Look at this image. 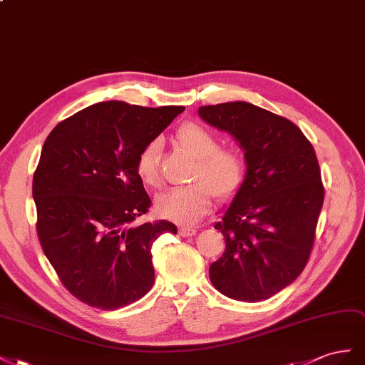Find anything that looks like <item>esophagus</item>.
Masks as SVG:
<instances>
[{"mask_svg": "<svg viewBox=\"0 0 365 365\" xmlns=\"http://www.w3.org/2000/svg\"><path fill=\"white\" fill-rule=\"evenodd\" d=\"M195 229H192V227H180L179 229V234L182 235V237H192V235H195Z\"/></svg>", "mask_w": 365, "mask_h": 365, "instance_id": "1", "label": "esophagus"}]
</instances>
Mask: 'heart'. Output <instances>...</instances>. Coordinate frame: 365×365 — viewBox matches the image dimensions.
Wrapping results in <instances>:
<instances>
[{"instance_id":"obj_1","label":"heart","mask_w":365,"mask_h":365,"mask_svg":"<svg viewBox=\"0 0 365 365\" xmlns=\"http://www.w3.org/2000/svg\"><path fill=\"white\" fill-rule=\"evenodd\" d=\"M175 139L195 159L191 185L175 188L155 199V211L166 220L191 226L211 211L214 195L229 202L242 190L246 165L242 154L232 148H220V142L200 123L186 122L177 130ZM162 143L150 140L138 155L136 173L150 188H160Z\"/></svg>"}]
</instances>
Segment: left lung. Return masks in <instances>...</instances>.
Masks as SVG:
<instances>
[{
	"instance_id": "obj_1",
	"label": "left lung",
	"mask_w": 365,
	"mask_h": 365,
	"mask_svg": "<svg viewBox=\"0 0 365 365\" xmlns=\"http://www.w3.org/2000/svg\"><path fill=\"white\" fill-rule=\"evenodd\" d=\"M245 150L246 177L215 229L226 249L210 267L223 295L255 303L303 272L315 242L324 186L314 147L294 122L249 102L199 108Z\"/></svg>"
}]
</instances>
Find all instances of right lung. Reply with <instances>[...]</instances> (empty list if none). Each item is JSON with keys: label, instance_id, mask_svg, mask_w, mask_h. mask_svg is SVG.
<instances>
[{"label": "right lung", "instance_id": "1", "mask_svg": "<svg viewBox=\"0 0 365 365\" xmlns=\"http://www.w3.org/2000/svg\"><path fill=\"white\" fill-rule=\"evenodd\" d=\"M183 110L99 102L46 139L32 186L36 232L61 283L82 303L116 310L153 287L151 246L177 227L166 220L131 226L151 206L136 160Z\"/></svg>", "mask_w": 365, "mask_h": 365}]
</instances>
